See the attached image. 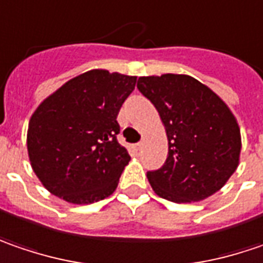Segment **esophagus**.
Wrapping results in <instances>:
<instances>
[{
    "label": "esophagus",
    "mask_w": 263,
    "mask_h": 263,
    "mask_svg": "<svg viewBox=\"0 0 263 263\" xmlns=\"http://www.w3.org/2000/svg\"><path fill=\"white\" fill-rule=\"evenodd\" d=\"M142 146H143V143H138V145H136L135 148H136V151L140 152V151H142Z\"/></svg>",
    "instance_id": "34e87169"
}]
</instances>
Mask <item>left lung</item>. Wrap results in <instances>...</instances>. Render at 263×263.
I'll list each match as a JSON object with an SVG mask.
<instances>
[{
  "mask_svg": "<svg viewBox=\"0 0 263 263\" xmlns=\"http://www.w3.org/2000/svg\"><path fill=\"white\" fill-rule=\"evenodd\" d=\"M138 88L157 108L168 140L164 165L146 173L152 190L173 203L213 195L240 163V127L228 105L182 73L139 77Z\"/></svg>",
  "mask_w": 263,
  "mask_h": 263,
  "instance_id": "obj_1",
  "label": "left lung"
}]
</instances>
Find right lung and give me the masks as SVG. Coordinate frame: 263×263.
Segmentation results:
<instances>
[{"mask_svg": "<svg viewBox=\"0 0 263 263\" xmlns=\"http://www.w3.org/2000/svg\"><path fill=\"white\" fill-rule=\"evenodd\" d=\"M136 77L91 69L59 87L32 114L28 155L47 191L72 204H91L118 186L130 155L117 140V115Z\"/></svg>", "mask_w": 263, "mask_h": 263, "instance_id": "add662e5", "label": "right lung"}]
</instances>
